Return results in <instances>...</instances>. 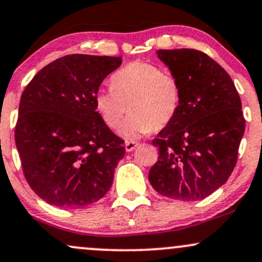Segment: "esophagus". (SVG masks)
<instances>
[{
  "label": "esophagus",
  "mask_w": 262,
  "mask_h": 262,
  "mask_svg": "<svg viewBox=\"0 0 262 262\" xmlns=\"http://www.w3.org/2000/svg\"><path fill=\"white\" fill-rule=\"evenodd\" d=\"M139 146V143H137V141H133V140H129L125 143V150H127L128 152L133 151L135 148H138Z\"/></svg>",
  "instance_id": "esophagus-1"
}]
</instances>
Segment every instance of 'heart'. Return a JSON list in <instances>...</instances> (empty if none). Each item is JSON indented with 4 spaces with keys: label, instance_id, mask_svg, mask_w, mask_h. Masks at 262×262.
Returning <instances> with one entry per match:
<instances>
[{
    "label": "heart",
    "instance_id": "b5f03b06",
    "mask_svg": "<svg viewBox=\"0 0 262 262\" xmlns=\"http://www.w3.org/2000/svg\"><path fill=\"white\" fill-rule=\"evenodd\" d=\"M110 85V91L96 93V111L111 129L121 124L128 111V118L119 130L128 139L165 128L175 119L181 107L180 81L150 62L125 65L112 75Z\"/></svg>",
    "mask_w": 262,
    "mask_h": 262
}]
</instances>
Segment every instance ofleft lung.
<instances>
[{
    "instance_id": "left-lung-1",
    "label": "left lung",
    "mask_w": 262,
    "mask_h": 262,
    "mask_svg": "<svg viewBox=\"0 0 262 262\" xmlns=\"http://www.w3.org/2000/svg\"><path fill=\"white\" fill-rule=\"evenodd\" d=\"M180 81L179 113L152 145L159 159L149 181L171 200L200 201L227 182L236 165L245 130L242 101L227 71L194 49L158 50Z\"/></svg>"
}]
</instances>
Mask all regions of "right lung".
<instances>
[{"label": "right lung", "instance_id": "right-lung-1", "mask_svg": "<svg viewBox=\"0 0 262 262\" xmlns=\"http://www.w3.org/2000/svg\"><path fill=\"white\" fill-rule=\"evenodd\" d=\"M121 64V56H62L44 66L22 93L14 139L23 173L52 206L81 208L112 186L125 149L96 111L95 96Z\"/></svg>", "mask_w": 262, "mask_h": 262}]
</instances>
